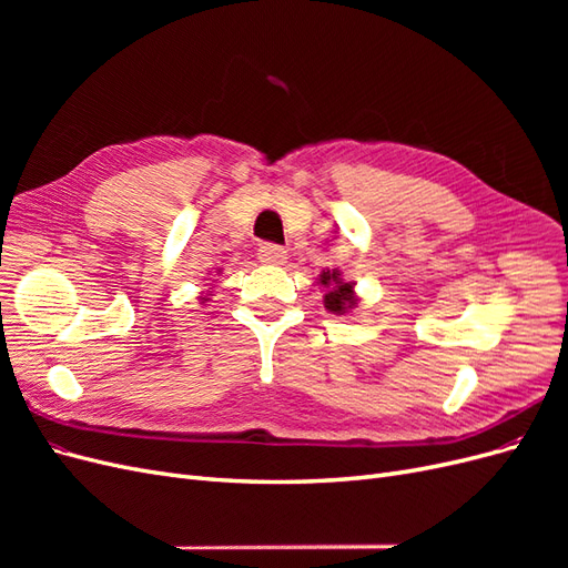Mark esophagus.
Returning <instances> with one entry per match:
<instances>
[{
	"mask_svg": "<svg viewBox=\"0 0 568 568\" xmlns=\"http://www.w3.org/2000/svg\"><path fill=\"white\" fill-rule=\"evenodd\" d=\"M257 257H261V263H267V265H282L286 263V251L277 244H263L257 248Z\"/></svg>",
	"mask_w": 568,
	"mask_h": 568,
	"instance_id": "1",
	"label": "esophagus"
}]
</instances>
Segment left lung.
Here are the masks:
<instances>
[{
	"label": "left lung",
	"instance_id": "left-lung-1",
	"mask_svg": "<svg viewBox=\"0 0 568 568\" xmlns=\"http://www.w3.org/2000/svg\"><path fill=\"white\" fill-rule=\"evenodd\" d=\"M320 284H324L326 294H324V307L334 315H343L348 313L351 307L357 305V298L353 294V284L343 282L338 270H326L320 274Z\"/></svg>",
	"mask_w": 568,
	"mask_h": 568
}]
</instances>
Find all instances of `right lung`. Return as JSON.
Returning <instances> with one entry per match:
<instances>
[{
    "label": "right lung",
    "instance_id": "1",
    "mask_svg": "<svg viewBox=\"0 0 568 568\" xmlns=\"http://www.w3.org/2000/svg\"><path fill=\"white\" fill-rule=\"evenodd\" d=\"M203 301H209V298H203Z\"/></svg>",
    "mask_w": 568,
    "mask_h": 568
}]
</instances>
